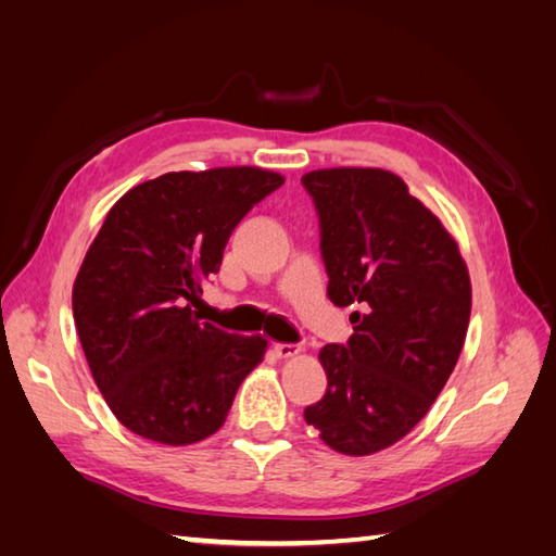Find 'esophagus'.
I'll list each match as a JSON object with an SVG mask.
<instances>
[{"label": "esophagus", "instance_id": "esophagus-1", "mask_svg": "<svg viewBox=\"0 0 556 556\" xmlns=\"http://www.w3.org/2000/svg\"><path fill=\"white\" fill-rule=\"evenodd\" d=\"M275 353L279 358H296L301 353L299 344H275Z\"/></svg>", "mask_w": 556, "mask_h": 556}]
</instances>
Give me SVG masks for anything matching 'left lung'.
<instances>
[{"label": "left lung", "mask_w": 556, "mask_h": 556, "mask_svg": "<svg viewBox=\"0 0 556 556\" xmlns=\"http://www.w3.org/2000/svg\"><path fill=\"white\" fill-rule=\"evenodd\" d=\"M320 215V248L334 305H356L346 346L327 344V394L305 422L346 456L396 444L430 410L464 349L470 277L454 236L375 167L303 174Z\"/></svg>", "instance_id": "obj_1"}]
</instances>
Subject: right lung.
Returning a JSON list of instances; mask_svg holds the SVG:
<instances>
[{
  "label": "right lung",
  "instance_id": "add662e5",
  "mask_svg": "<svg viewBox=\"0 0 556 556\" xmlns=\"http://www.w3.org/2000/svg\"><path fill=\"white\" fill-rule=\"evenodd\" d=\"M285 184L260 167L169 172L124 193L74 281V320L92 380L124 428L164 446L215 434L267 339L200 323L191 305L217 275L248 210Z\"/></svg>",
  "mask_w": 556,
  "mask_h": 556
}]
</instances>
